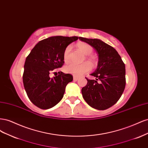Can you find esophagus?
<instances>
[{
  "instance_id": "esophagus-1",
  "label": "esophagus",
  "mask_w": 148,
  "mask_h": 148,
  "mask_svg": "<svg viewBox=\"0 0 148 148\" xmlns=\"http://www.w3.org/2000/svg\"><path fill=\"white\" fill-rule=\"evenodd\" d=\"M78 79H79V77H77V76H75V75L73 76V80H74V81H77Z\"/></svg>"
}]
</instances>
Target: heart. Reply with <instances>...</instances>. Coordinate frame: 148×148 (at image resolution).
<instances>
[{
  "instance_id": "b5f03b06",
  "label": "heart",
  "mask_w": 148,
  "mask_h": 148,
  "mask_svg": "<svg viewBox=\"0 0 148 148\" xmlns=\"http://www.w3.org/2000/svg\"><path fill=\"white\" fill-rule=\"evenodd\" d=\"M77 46L79 50L86 56L91 55L93 51V48L92 47V46H91L89 44L86 43H79L78 44ZM70 50V46H68L65 49L64 53V59L65 62H67L69 60V54ZM87 59L91 64H93L95 63V60H94L92 57H88ZM90 70L91 66L88 63H86V62H84V63L82 64H76L74 63H70L64 67V71L65 72L73 74L77 76L82 75L85 73L88 72V71H90Z\"/></svg>"
}]
</instances>
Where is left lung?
Segmentation results:
<instances>
[{"mask_svg":"<svg viewBox=\"0 0 148 148\" xmlns=\"http://www.w3.org/2000/svg\"><path fill=\"white\" fill-rule=\"evenodd\" d=\"M95 49L98 55L96 70L91 75L96 79H88L82 89L88 104L97 110H105L117 102L122 96L126 84L125 65L117 51L99 39L79 37Z\"/></svg>","mask_w":148,"mask_h":148,"instance_id":"left-lung-1","label":"left lung"}]
</instances>
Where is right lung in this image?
<instances>
[{"instance_id":"right-lung-1","label":"right lung","mask_w":148,"mask_h":148,"mask_svg":"<svg viewBox=\"0 0 148 148\" xmlns=\"http://www.w3.org/2000/svg\"><path fill=\"white\" fill-rule=\"evenodd\" d=\"M79 37L62 36L49 37L39 41L26 57L23 82L28 97L42 109H50L59 103L73 76L60 71L51 78L50 73L64 64V53L70 44Z\"/></svg>"}]
</instances>
